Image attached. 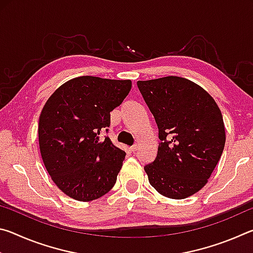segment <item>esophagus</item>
I'll return each mask as SVG.
<instances>
[{
  "label": "esophagus",
  "instance_id": "obj_1",
  "mask_svg": "<svg viewBox=\"0 0 253 253\" xmlns=\"http://www.w3.org/2000/svg\"><path fill=\"white\" fill-rule=\"evenodd\" d=\"M137 148H138V145L137 144H135V145H132V146L129 148L130 149V152H132V153H135L136 151H137Z\"/></svg>",
  "mask_w": 253,
  "mask_h": 253
}]
</instances>
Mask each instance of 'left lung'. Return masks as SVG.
<instances>
[{
	"label": "left lung",
	"mask_w": 253,
	"mask_h": 253,
	"mask_svg": "<svg viewBox=\"0 0 253 253\" xmlns=\"http://www.w3.org/2000/svg\"><path fill=\"white\" fill-rule=\"evenodd\" d=\"M158 127L157 156L144 168L151 185L169 199L199 192L211 176L225 144L215 100L193 81L176 76L137 81Z\"/></svg>",
	"instance_id": "1"
}]
</instances>
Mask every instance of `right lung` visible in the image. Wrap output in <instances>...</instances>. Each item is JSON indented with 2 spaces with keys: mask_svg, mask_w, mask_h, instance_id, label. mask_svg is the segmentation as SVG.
<instances>
[{
  "mask_svg": "<svg viewBox=\"0 0 253 253\" xmlns=\"http://www.w3.org/2000/svg\"><path fill=\"white\" fill-rule=\"evenodd\" d=\"M130 89V80L83 76L60 85L46 100L38 128L41 157L69 198L97 200L116 183L126 153L100 135L108 131L110 111Z\"/></svg>",
  "mask_w": 253,
  "mask_h": 253,
  "instance_id": "right-lung-1",
  "label": "right lung"
}]
</instances>
